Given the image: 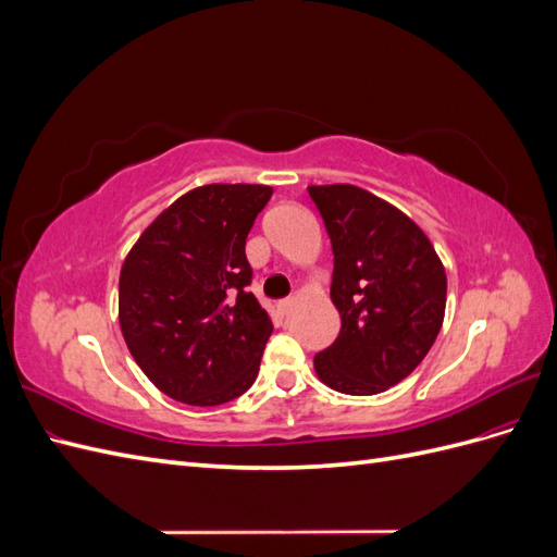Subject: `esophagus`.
<instances>
[{"label":"esophagus","mask_w":557,"mask_h":557,"mask_svg":"<svg viewBox=\"0 0 557 557\" xmlns=\"http://www.w3.org/2000/svg\"><path fill=\"white\" fill-rule=\"evenodd\" d=\"M276 307H278V311L285 315V313H288V311L293 309V299H290V297H288V299H281Z\"/></svg>","instance_id":"34e87169"}]
</instances>
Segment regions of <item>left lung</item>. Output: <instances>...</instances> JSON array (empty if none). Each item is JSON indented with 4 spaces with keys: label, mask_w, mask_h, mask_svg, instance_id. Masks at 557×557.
I'll list each match as a JSON object with an SVG mask.
<instances>
[{
    "label": "left lung",
    "mask_w": 557,
    "mask_h": 557,
    "mask_svg": "<svg viewBox=\"0 0 557 557\" xmlns=\"http://www.w3.org/2000/svg\"><path fill=\"white\" fill-rule=\"evenodd\" d=\"M334 252L339 336L315 352L318 379L376 395L423 362L444 323L446 272L409 215L356 185H309Z\"/></svg>",
    "instance_id": "8db88e82"
}]
</instances>
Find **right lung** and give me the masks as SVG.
Instances as JSON below:
<instances>
[{
  "label": "right lung",
  "instance_id": "obj_1",
  "mask_svg": "<svg viewBox=\"0 0 557 557\" xmlns=\"http://www.w3.org/2000/svg\"><path fill=\"white\" fill-rule=\"evenodd\" d=\"M272 193L269 185H201L162 211L123 262L125 344L176 401L218 407L258 376L274 327L248 290L246 239Z\"/></svg>",
  "mask_w": 557,
  "mask_h": 557
}]
</instances>
